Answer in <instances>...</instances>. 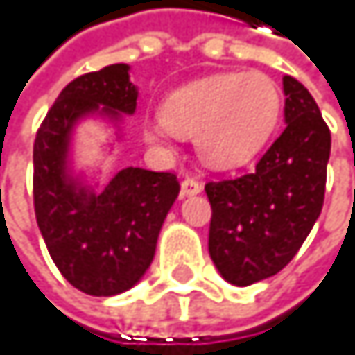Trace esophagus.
<instances>
[{
  "instance_id": "esophagus-1",
  "label": "esophagus",
  "mask_w": 355,
  "mask_h": 355,
  "mask_svg": "<svg viewBox=\"0 0 355 355\" xmlns=\"http://www.w3.org/2000/svg\"><path fill=\"white\" fill-rule=\"evenodd\" d=\"M200 191H202V183L196 181V179H185V181L181 183V196H183V198L196 196V193H200Z\"/></svg>"
}]
</instances>
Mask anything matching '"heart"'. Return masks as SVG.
<instances>
[{
    "label": "heart",
    "instance_id": "1",
    "mask_svg": "<svg viewBox=\"0 0 355 355\" xmlns=\"http://www.w3.org/2000/svg\"><path fill=\"white\" fill-rule=\"evenodd\" d=\"M281 114V91L262 72H225L172 91L162 116L144 125V138L170 146L176 134L193 136L198 157L209 168L247 164L268 142Z\"/></svg>",
    "mask_w": 355,
    "mask_h": 355
}]
</instances>
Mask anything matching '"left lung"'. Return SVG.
Returning a JSON list of instances; mask_svg holds the SVG:
<instances>
[{
	"instance_id": "left-lung-1",
	"label": "left lung",
	"mask_w": 355,
	"mask_h": 355,
	"mask_svg": "<svg viewBox=\"0 0 355 355\" xmlns=\"http://www.w3.org/2000/svg\"><path fill=\"white\" fill-rule=\"evenodd\" d=\"M283 93L285 130L255 170L204 187L211 260L239 288L288 266L324 207L330 130L304 85L283 76Z\"/></svg>"
}]
</instances>
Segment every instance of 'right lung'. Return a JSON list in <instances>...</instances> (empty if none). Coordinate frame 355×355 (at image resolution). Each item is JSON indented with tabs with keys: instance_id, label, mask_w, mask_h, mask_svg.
Listing matches in <instances>:
<instances>
[{
	"instance_id": "add662e5",
	"label": "right lung",
	"mask_w": 355,
	"mask_h": 355,
	"mask_svg": "<svg viewBox=\"0 0 355 355\" xmlns=\"http://www.w3.org/2000/svg\"><path fill=\"white\" fill-rule=\"evenodd\" d=\"M136 100L128 63L78 76L59 93L33 142L37 227L59 272L89 296L123 294L144 277L181 189L172 172L130 166L98 191V183L74 168L78 123L100 119L121 140Z\"/></svg>"
}]
</instances>
